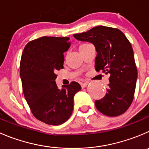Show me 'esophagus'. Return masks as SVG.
Here are the masks:
<instances>
[{"label":"esophagus","instance_id":"obj_1","mask_svg":"<svg viewBox=\"0 0 149 149\" xmlns=\"http://www.w3.org/2000/svg\"><path fill=\"white\" fill-rule=\"evenodd\" d=\"M88 84H89V83H88V82H84V83L81 84V88H85Z\"/></svg>","mask_w":149,"mask_h":149}]
</instances>
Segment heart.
<instances>
[{"instance_id": "b5f03b06", "label": "heart", "mask_w": 149, "mask_h": 149, "mask_svg": "<svg viewBox=\"0 0 149 149\" xmlns=\"http://www.w3.org/2000/svg\"><path fill=\"white\" fill-rule=\"evenodd\" d=\"M87 44H86V43H85V44H81V45H80V47H83V46H85V45H87Z\"/></svg>"}]
</instances>
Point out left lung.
Wrapping results in <instances>:
<instances>
[{
    "instance_id": "left-lung-1",
    "label": "left lung",
    "mask_w": 149,
    "mask_h": 149,
    "mask_svg": "<svg viewBox=\"0 0 149 149\" xmlns=\"http://www.w3.org/2000/svg\"><path fill=\"white\" fill-rule=\"evenodd\" d=\"M73 36L94 44L97 52L95 70L110 75L105 97L95 102L97 109L108 116L124 113L133 100L138 78L130 41L119 29L105 26H97Z\"/></svg>"
}]
</instances>
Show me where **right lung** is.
Instances as JSON below:
<instances>
[{
	"label": "right lung",
	"instance_id": "obj_1",
	"mask_svg": "<svg viewBox=\"0 0 149 149\" xmlns=\"http://www.w3.org/2000/svg\"><path fill=\"white\" fill-rule=\"evenodd\" d=\"M68 37L44 36L29 42L20 61V78L24 98L33 116L50 125L65 122L71 116L73 97L81 89L72 81L60 89L57 70L63 68L65 52L70 46Z\"/></svg>",
	"mask_w": 149,
	"mask_h": 149
}]
</instances>
